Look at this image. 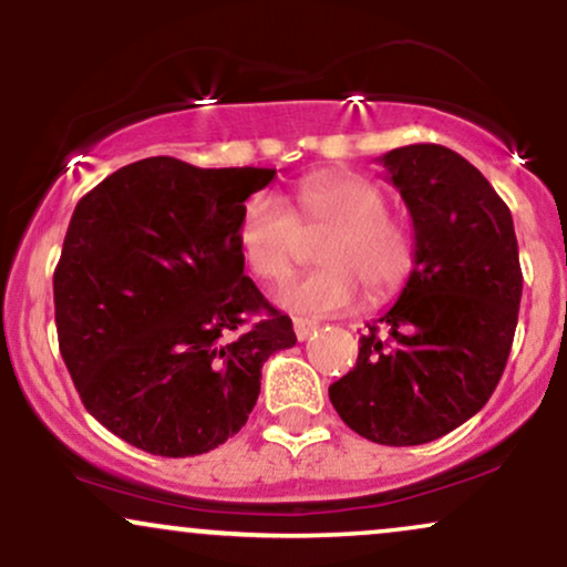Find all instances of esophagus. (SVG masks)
Segmentation results:
<instances>
[{
  "instance_id": "34e87169",
  "label": "esophagus",
  "mask_w": 567,
  "mask_h": 567,
  "mask_svg": "<svg viewBox=\"0 0 567 567\" xmlns=\"http://www.w3.org/2000/svg\"><path fill=\"white\" fill-rule=\"evenodd\" d=\"M292 328H296L298 341H306V338H309L317 330V322H311V320H292Z\"/></svg>"
}]
</instances>
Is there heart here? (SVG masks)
<instances>
[{"mask_svg":"<svg viewBox=\"0 0 567 567\" xmlns=\"http://www.w3.org/2000/svg\"><path fill=\"white\" fill-rule=\"evenodd\" d=\"M296 216L271 194L247 199L237 243L247 269L266 282H285L303 256V234H322L311 271L279 292L292 315H341L360 303L394 296L415 264V237L405 220L389 216V199L373 181L349 173H317L292 192Z\"/></svg>","mask_w":567,"mask_h":567,"instance_id":"b5f03b06","label":"heart"}]
</instances>
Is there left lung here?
Segmentation results:
<instances>
[{"mask_svg":"<svg viewBox=\"0 0 567 567\" xmlns=\"http://www.w3.org/2000/svg\"><path fill=\"white\" fill-rule=\"evenodd\" d=\"M379 162L413 218L415 264L328 394L360 437L424 445L480 413L498 386L523 271L509 207L461 154L413 143Z\"/></svg>","mask_w":567,"mask_h":567,"instance_id":"8db88e82","label":"left lung"}]
</instances>
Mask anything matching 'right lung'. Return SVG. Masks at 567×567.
Instances as JSON below:
<instances>
[{"label": "right lung", "mask_w": 567, "mask_h": 567, "mask_svg": "<svg viewBox=\"0 0 567 567\" xmlns=\"http://www.w3.org/2000/svg\"><path fill=\"white\" fill-rule=\"evenodd\" d=\"M275 175L148 157L74 207L53 277L58 347L87 413L130 445L165 458L224 445L256 408L264 362L296 347L237 243L245 199Z\"/></svg>", "instance_id": "1"}]
</instances>
